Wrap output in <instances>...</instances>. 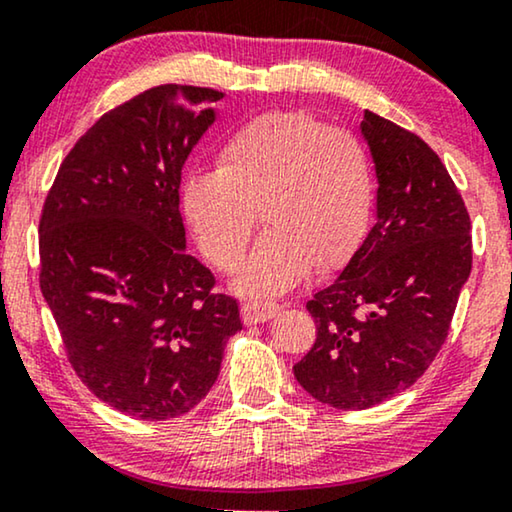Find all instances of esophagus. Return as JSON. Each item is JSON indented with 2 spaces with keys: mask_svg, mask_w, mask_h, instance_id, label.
<instances>
[{
  "mask_svg": "<svg viewBox=\"0 0 512 512\" xmlns=\"http://www.w3.org/2000/svg\"><path fill=\"white\" fill-rule=\"evenodd\" d=\"M279 312V305L275 303H261V300H247V303L242 305V319L244 324H263V321H268L275 317Z\"/></svg>",
  "mask_w": 512,
  "mask_h": 512,
  "instance_id": "esophagus-1",
  "label": "esophagus"
}]
</instances>
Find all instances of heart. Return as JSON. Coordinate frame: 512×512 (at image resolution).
<instances>
[{
  "label": "heart",
  "mask_w": 512,
  "mask_h": 512,
  "mask_svg": "<svg viewBox=\"0 0 512 512\" xmlns=\"http://www.w3.org/2000/svg\"><path fill=\"white\" fill-rule=\"evenodd\" d=\"M373 202V160L361 139L307 111L249 118L223 142L219 170L193 172L181 186L186 221L221 270L242 261L263 209L270 230L235 279L249 296L289 291L312 265H345Z\"/></svg>",
  "instance_id": "heart-1"
}]
</instances>
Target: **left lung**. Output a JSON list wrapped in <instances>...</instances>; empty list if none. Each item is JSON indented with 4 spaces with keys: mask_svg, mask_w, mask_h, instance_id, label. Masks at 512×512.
Here are the masks:
<instances>
[{
    "mask_svg": "<svg viewBox=\"0 0 512 512\" xmlns=\"http://www.w3.org/2000/svg\"><path fill=\"white\" fill-rule=\"evenodd\" d=\"M375 226L333 284L307 300L317 340L293 375L319 403L368 410L412 387L450 331L471 275V219L436 151L366 111Z\"/></svg>",
    "mask_w": 512,
    "mask_h": 512,
    "instance_id": "1",
    "label": "left lung"
}]
</instances>
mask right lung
<instances>
[{
  "instance_id": "obj_1",
  "label": "right lung",
  "mask_w": 512,
  "mask_h": 512,
  "mask_svg": "<svg viewBox=\"0 0 512 512\" xmlns=\"http://www.w3.org/2000/svg\"><path fill=\"white\" fill-rule=\"evenodd\" d=\"M223 93L165 83L111 109L62 160L39 221V284L81 382L163 422L214 387L237 300L186 254L181 167Z\"/></svg>"
}]
</instances>
